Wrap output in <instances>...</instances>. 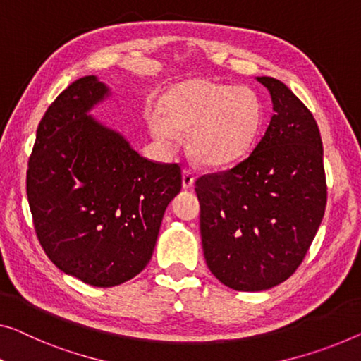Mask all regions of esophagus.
Listing matches in <instances>:
<instances>
[{
	"label": "esophagus",
	"instance_id": "obj_1",
	"mask_svg": "<svg viewBox=\"0 0 361 361\" xmlns=\"http://www.w3.org/2000/svg\"><path fill=\"white\" fill-rule=\"evenodd\" d=\"M192 185H195V175L191 170L185 169L183 170V190H190Z\"/></svg>",
	"mask_w": 361,
	"mask_h": 361
}]
</instances>
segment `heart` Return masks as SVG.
Segmentation results:
<instances>
[{
  "instance_id": "obj_1",
  "label": "heart",
  "mask_w": 361,
  "mask_h": 361,
  "mask_svg": "<svg viewBox=\"0 0 361 361\" xmlns=\"http://www.w3.org/2000/svg\"><path fill=\"white\" fill-rule=\"evenodd\" d=\"M264 109L250 87L209 79H192L171 87L160 110L149 113L152 136L171 146L178 131H188L186 147L204 166L236 164L250 152L261 131Z\"/></svg>"
}]
</instances>
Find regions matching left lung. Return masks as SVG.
<instances>
[{"instance_id":"8db88e82","label":"left lung","mask_w":361,"mask_h":361,"mask_svg":"<svg viewBox=\"0 0 361 361\" xmlns=\"http://www.w3.org/2000/svg\"><path fill=\"white\" fill-rule=\"evenodd\" d=\"M274 115L243 162L196 181L207 267L238 292H261L292 276L324 217L327 188L319 128L287 85L256 78Z\"/></svg>"}]
</instances>
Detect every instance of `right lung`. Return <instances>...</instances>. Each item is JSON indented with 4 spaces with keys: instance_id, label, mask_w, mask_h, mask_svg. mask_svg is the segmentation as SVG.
Wrapping results in <instances>:
<instances>
[{
    "instance_id": "add662e5",
    "label": "right lung",
    "mask_w": 361,
    "mask_h": 361,
    "mask_svg": "<svg viewBox=\"0 0 361 361\" xmlns=\"http://www.w3.org/2000/svg\"><path fill=\"white\" fill-rule=\"evenodd\" d=\"M110 97L97 76L48 106L27 170L37 238L60 271L94 287L137 276L152 257L165 209L181 190L176 164L144 159L90 115Z\"/></svg>"
}]
</instances>
